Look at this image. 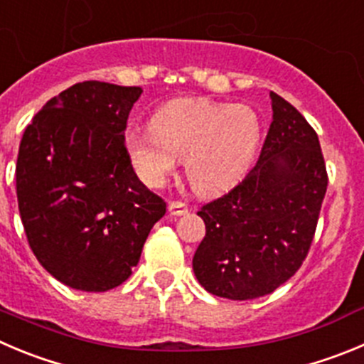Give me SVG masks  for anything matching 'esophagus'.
I'll return each instance as SVG.
<instances>
[{
    "instance_id": "esophagus-1",
    "label": "esophagus",
    "mask_w": 364,
    "mask_h": 364,
    "mask_svg": "<svg viewBox=\"0 0 364 364\" xmlns=\"http://www.w3.org/2000/svg\"><path fill=\"white\" fill-rule=\"evenodd\" d=\"M168 212H171V215H185V213H188V206L185 205L183 201H171L168 203Z\"/></svg>"
}]
</instances>
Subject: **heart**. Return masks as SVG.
Returning <instances> with one entry per match:
<instances>
[{
    "label": "heart",
    "mask_w": 364,
    "mask_h": 364,
    "mask_svg": "<svg viewBox=\"0 0 364 364\" xmlns=\"http://www.w3.org/2000/svg\"><path fill=\"white\" fill-rule=\"evenodd\" d=\"M262 136L250 105L208 98H178L159 107L151 129L125 136L127 154L145 185L158 188L181 158L198 193H217L239 181L253 163Z\"/></svg>",
    "instance_id": "b5f03b06"
}]
</instances>
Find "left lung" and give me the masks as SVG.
<instances>
[{
  "instance_id": "left-lung-1",
  "label": "left lung",
  "mask_w": 364,
  "mask_h": 364,
  "mask_svg": "<svg viewBox=\"0 0 364 364\" xmlns=\"http://www.w3.org/2000/svg\"><path fill=\"white\" fill-rule=\"evenodd\" d=\"M273 122L242 183L198 212L206 235L192 267L208 293L266 296L289 280L311 247L327 171L320 140L300 111L271 93Z\"/></svg>"
}]
</instances>
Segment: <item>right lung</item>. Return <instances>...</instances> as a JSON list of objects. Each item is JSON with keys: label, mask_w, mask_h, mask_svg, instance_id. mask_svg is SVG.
Returning a JSON list of instances; mask_svg holds the SVG:
<instances>
[{"label": "right lung", "mask_w": 364, "mask_h": 364, "mask_svg": "<svg viewBox=\"0 0 364 364\" xmlns=\"http://www.w3.org/2000/svg\"><path fill=\"white\" fill-rule=\"evenodd\" d=\"M141 87L86 80L43 105L16 165L18 205L41 266L71 289L127 280L166 205L138 179L125 125Z\"/></svg>", "instance_id": "add662e5"}]
</instances>
